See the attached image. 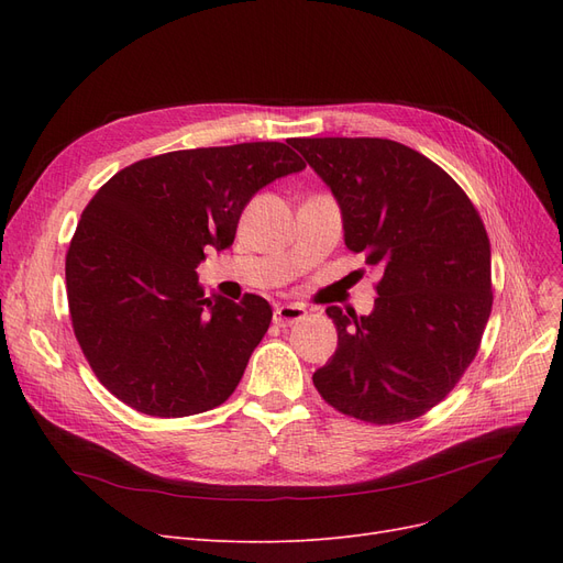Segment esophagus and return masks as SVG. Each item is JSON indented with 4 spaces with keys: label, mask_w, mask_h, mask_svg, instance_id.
I'll return each mask as SVG.
<instances>
[{
    "label": "esophagus",
    "mask_w": 563,
    "mask_h": 563,
    "mask_svg": "<svg viewBox=\"0 0 563 563\" xmlns=\"http://www.w3.org/2000/svg\"><path fill=\"white\" fill-rule=\"evenodd\" d=\"M305 314H308V310L302 308V305H277L275 310V323L282 329L286 327H294V323H298L300 319H305Z\"/></svg>",
    "instance_id": "1"
}]
</instances>
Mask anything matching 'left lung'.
Wrapping results in <instances>:
<instances>
[{"label":"left lung","instance_id":"1","mask_svg":"<svg viewBox=\"0 0 563 563\" xmlns=\"http://www.w3.org/2000/svg\"><path fill=\"white\" fill-rule=\"evenodd\" d=\"M329 185L345 246L383 267L376 308H327L338 350L314 387L340 413L413 420L472 364L490 317V244L460 185L420 152L385 139H291Z\"/></svg>","mask_w":563,"mask_h":563}]
</instances>
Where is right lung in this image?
<instances>
[{
    "instance_id": "right-lung-1",
    "label": "right lung",
    "mask_w": 563,
    "mask_h": 563,
    "mask_svg": "<svg viewBox=\"0 0 563 563\" xmlns=\"http://www.w3.org/2000/svg\"><path fill=\"white\" fill-rule=\"evenodd\" d=\"M305 162L286 143L166 152L114 174L65 258L73 329L98 380L145 416L223 404L269 329L261 296H203V251L232 246L251 197Z\"/></svg>"
}]
</instances>
